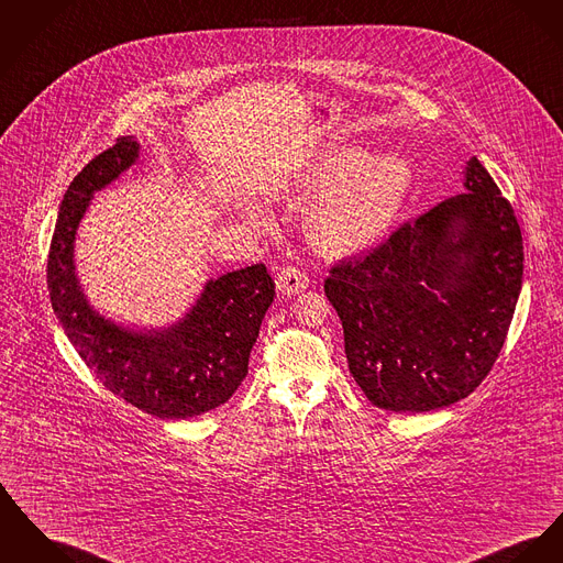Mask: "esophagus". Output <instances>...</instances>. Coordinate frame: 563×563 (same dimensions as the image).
<instances>
[{
	"instance_id": "obj_1",
	"label": "esophagus",
	"mask_w": 563,
	"mask_h": 563,
	"mask_svg": "<svg viewBox=\"0 0 563 563\" xmlns=\"http://www.w3.org/2000/svg\"><path fill=\"white\" fill-rule=\"evenodd\" d=\"M275 286L282 295H299L307 286H309V279L305 273H300L299 268L295 266H286L284 271H279L277 279H275Z\"/></svg>"
}]
</instances>
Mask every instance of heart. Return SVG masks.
Segmentation results:
<instances>
[{
	"mask_svg": "<svg viewBox=\"0 0 563 563\" xmlns=\"http://www.w3.org/2000/svg\"><path fill=\"white\" fill-rule=\"evenodd\" d=\"M412 184V166L404 157L339 145L300 173L292 200H319L305 218L307 236L318 252L352 256L374 247L395 228Z\"/></svg>",
	"mask_w": 563,
	"mask_h": 563,
	"instance_id": "b5f03b06",
	"label": "heart"
}]
</instances>
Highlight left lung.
I'll list each match as a JSON object with an SVG mask.
<instances>
[{
    "instance_id": "obj_1",
    "label": "left lung",
    "mask_w": 563,
    "mask_h": 563,
    "mask_svg": "<svg viewBox=\"0 0 563 563\" xmlns=\"http://www.w3.org/2000/svg\"><path fill=\"white\" fill-rule=\"evenodd\" d=\"M523 286V236L478 157L463 191L331 268L350 374L390 412H431L487 377Z\"/></svg>"
}]
</instances>
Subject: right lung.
<instances>
[{
  "mask_svg": "<svg viewBox=\"0 0 563 563\" xmlns=\"http://www.w3.org/2000/svg\"><path fill=\"white\" fill-rule=\"evenodd\" d=\"M141 145L123 136L93 157L66 191L48 252L53 311L80 358L125 404L181 420L225 404L247 375L275 284L264 264L209 279L184 318L162 329H132L104 318L76 275V230L96 191L139 162Z\"/></svg>",
  "mask_w": 563,
  "mask_h": 563,
  "instance_id": "right-lung-1",
  "label": "right lung"
}]
</instances>
